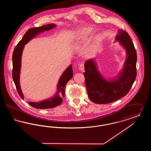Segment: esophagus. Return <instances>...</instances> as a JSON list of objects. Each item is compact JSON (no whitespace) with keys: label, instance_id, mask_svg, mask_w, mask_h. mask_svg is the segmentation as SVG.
Listing matches in <instances>:
<instances>
[{"label":"esophagus","instance_id":"obj_1","mask_svg":"<svg viewBox=\"0 0 151 151\" xmlns=\"http://www.w3.org/2000/svg\"><path fill=\"white\" fill-rule=\"evenodd\" d=\"M79 68L81 70L82 72L84 71V64L83 63L79 65Z\"/></svg>","mask_w":151,"mask_h":151}]
</instances>
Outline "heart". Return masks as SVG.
I'll list each match as a JSON object with an SVG mask.
<instances>
[{
	"label": "heart",
	"mask_w": 151,
	"mask_h": 151,
	"mask_svg": "<svg viewBox=\"0 0 151 151\" xmlns=\"http://www.w3.org/2000/svg\"><path fill=\"white\" fill-rule=\"evenodd\" d=\"M92 31H93V29H91V28H87V29L83 30V31H81V32H80V33L77 34L78 40H83V39L85 38L87 35L89 33L92 32Z\"/></svg>",
	"instance_id": "obj_1"
}]
</instances>
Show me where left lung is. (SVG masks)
Returning <instances> with one entry per match:
<instances>
[{"mask_svg": "<svg viewBox=\"0 0 151 151\" xmlns=\"http://www.w3.org/2000/svg\"><path fill=\"white\" fill-rule=\"evenodd\" d=\"M115 41H119L127 55L123 69L118 76L110 80L105 79L99 71L94 59L86 60L84 65V75L88 97L96 104H109L124 97L137 78V52L129 34L119 29Z\"/></svg>", "mask_w": 151, "mask_h": 151, "instance_id": "obj_1", "label": "left lung"}]
</instances>
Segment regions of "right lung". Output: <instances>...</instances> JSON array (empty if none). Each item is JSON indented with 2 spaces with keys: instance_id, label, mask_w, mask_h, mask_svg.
Masks as SVG:
<instances>
[{
  "instance_id": "add662e5",
  "label": "right lung",
  "mask_w": 151,
  "mask_h": 151,
  "mask_svg": "<svg viewBox=\"0 0 151 151\" xmlns=\"http://www.w3.org/2000/svg\"><path fill=\"white\" fill-rule=\"evenodd\" d=\"M55 24H51L43 25L40 27L33 28L29 29L23 36L22 40L17 43L14 48L12 55V78L14 84L16 87L17 92L22 99H24L22 94L20 84V75L21 71V63L22 50L25 44L28 43L30 40L37 36L38 34L48 31L55 28ZM73 76L72 65H70L60 77L57 84V92L50 98L41 101L40 102H29V105L37 109H50L57 106L60 105L63 101V98L65 97V87L68 81Z\"/></svg>"
}]
</instances>
